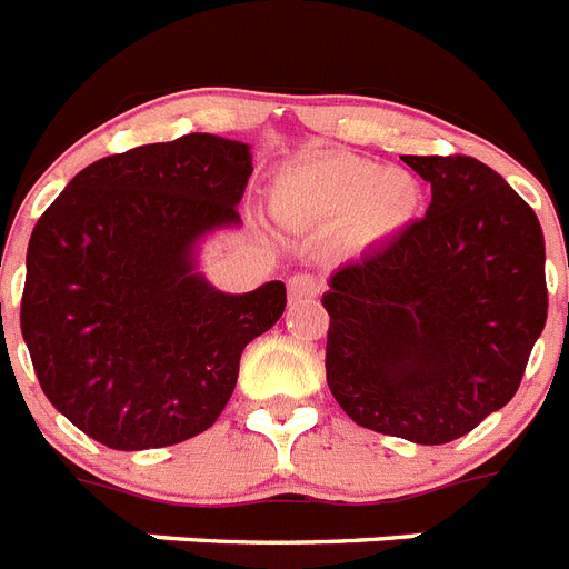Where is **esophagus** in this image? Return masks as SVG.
I'll return each mask as SVG.
<instances>
[{
	"label": "esophagus",
	"instance_id": "esophagus-1",
	"mask_svg": "<svg viewBox=\"0 0 569 569\" xmlns=\"http://www.w3.org/2000/svg\"><path fill=\"white\" fill-rule=\"evenodd\" d=\"M320 293V279L311 276V272H297V276H290L288 279V297L290 302L297 306V302H308Z\"/></svg>",
	"mask_w": 569,
	"mask_h": 569
}]
</instances>
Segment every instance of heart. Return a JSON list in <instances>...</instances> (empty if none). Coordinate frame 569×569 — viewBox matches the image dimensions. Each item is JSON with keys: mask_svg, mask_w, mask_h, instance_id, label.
I'll list each match as a JSON object with an SVG mask.
<instances>
[{"mask_svg": "<svg viewBox=\"0 0 569 569\" xmlns=\"http://www.w3.org/2000/svg\"><path fill=\"white\" fill-rule=\"evenodd\" d=\"M279 208L299 220H352L358 243L397 234L420 208V188L406 172L356 158L299 163L279 181Z\"/></svg>", "mask_w": 569, "mask_h": 569, "instance_id": "1", "label": "heart"}]
</instances>
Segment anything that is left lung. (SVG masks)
Returning <instances> with one entry per match:
<instances>
[{
	"instance_id": "obj_1",
	"label": "left lung",
	"mask_w": 569,
	"mask_h": 569,
	"mask_svg": "<svg viewBox=\"0 0 569 569\" xmlns=\"http://www.w3.org/2000/svg\"><path fill=\"white\" fill-rule=\"evenodd\" d=\"M426 217L331 272L326 381L363 429L438 447L511 402L547 326L543 231L467 156H406Z\"/></svg>"
}]
</instances>
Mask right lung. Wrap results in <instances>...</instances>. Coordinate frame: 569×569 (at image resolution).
<instances>
[{"label": "right lung", "instance_id": "right-lung-1", "mask_svg": "<svg viewBox=\"0 0 569 569\" xmlns=\"http://www.w3.org/2000/svg\"><path fill=\"white\" fill-rule=\"evenodd\" d=\"M249 149L184 134L108 156L31 231L22 340L49 402L104 447H172L211 429L240 352L284 311L281 281L222 293L199 272V243L240 226Z\"/></svg>", "mask_w": 569, "mask_h": 569}]
</instances>
